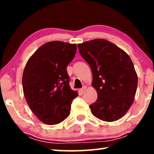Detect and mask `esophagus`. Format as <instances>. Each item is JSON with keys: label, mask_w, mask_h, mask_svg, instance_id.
I'll use <instances>...</instances> for the list:
<instances>
[{"label": "esophagus", "mask_w": 154, "mask_h": 154, "mask_svg": "<svg viewBox=\"0 0 154 154\" xmlns=\"http://www.w3.org/2000/svg\"><path fill=\"white\" fill-rule=\"evenodd\" d=\"M85 89H86V87L83 86V87L82 88V89H80L79 92H80L81 93H83V92H84V91L85 90Z\"/></svg>", "instance_id": "obj_1"}]
</instances>
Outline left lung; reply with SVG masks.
I'll list each match as a JSON object with an SVG mask.
<instances>
[{
  "label": "left lung",
  "mask_w": 154,
  "mask_h": 154,
  "mask_svg": "<svg viewBox=\"0 0 154 154\" xmlns=\"http://www.w3.org/2000/svg\"><path fill=\"white\" fill-rule=\"evenodd\" d=\"M92 72V86L98 94L90 105L96 118L105 122L122 118L133 103L138 77L134 64L123 49L106 39L96 38L77 45Z\"/></svg>",
  "instance_id": "obj_1"
}]
</instances>
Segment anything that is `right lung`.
<instances>
[{"instance_id":"right-lung-1","label":"right lung","mask_w":154,"mask_h":154,"mask_svg":"<svg viewBox=\"0 0 154 154\" xmlns=\"http://www.w3.org/2000/svg\"><path fill=\"white\" fill-rule=\"evenodd\" d=\"M76 51V44L51 41L41 46L26 64L23 92L30 109L44 124H58L70 115L78 93L70 87L66 67Z\"/></svg>"}]
</instances>
